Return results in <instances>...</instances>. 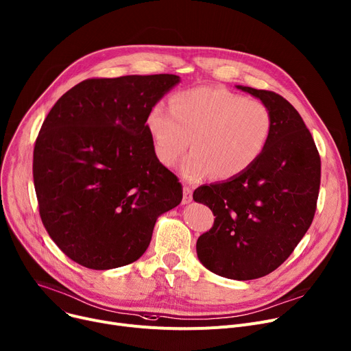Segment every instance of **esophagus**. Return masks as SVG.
Here are the masks:
<instances>
[{"mask_svg": "<svg viewBox=\"0 0 351 351\" xmlns=\"http://www.w3.org/2000/svg\"><path fill=\"white\" fill-rule=\"evenodd\" d=\"M192 189L191 188H188V186H184L183 188V200H182V203L183 204H188V203H191L192 202Z\"/></svg>", "mask_w": 351, "mask_h": 351, "instance_id": "obj_1", "label": "esophagus"}]
</instances>
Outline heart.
Instances as JSON below:
<instances>
[{
  "label": "heart",
  "instance_id": "obj_1",
  "mask_svg": "<svg viewBox=\"0 0 351 351\" xmlns=\"http://www.w3.org/2000/svg\"><path fill=\"white\" fill-rule=\"evenodd\" d=\"M147 128L162 165L172 168L189 145L180 173L199 182L215 173L228 180L245 172L264 152L272 132L269 108L221 87H196L172 96L169 108L155 104Z\"/></svg>",
  "mask_w": 351,
  "mask_h": 351
}]
</instances>
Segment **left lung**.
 Segmentation results:
<instances>
[{"label": "left lung", "mask_w": 351, "mask_h": 351, "mask_svg": "<svg viewBox=\"0 0 351 351\" xmlns=\"http://www.w3.org/2000/svg\"><path fill=\"white\" fill-rule=\"evenodd\" d=\"M272 115L269 141L241 175L193 192L216 216L197 239L199 261L220 276L250 281L275 271L312 224L320 186V158L293 106L274 91L236 86Z\"/></svg>", "instance_id": "1"}]
</instances>
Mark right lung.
Segmentation results:
<instances>
[{
    "instance_id": "obj_1",
    "label": "right lung",
    "mask_w": 351,
    "mask_h": 351,
    "mask_svg": "<svg viewBox=\"0 0 351 351\" xmlns=\"http://www.w3.org/2000/svg\"><path fill=\"white\" fill-rule=\"evenodd\" d=\"M179 83L175 75L88 79L45 119L35 192L46 231L70 260L99 271L136 261L156 219L182 202L147 128L151 108Z\"/></svg>"
}]
</instances>
